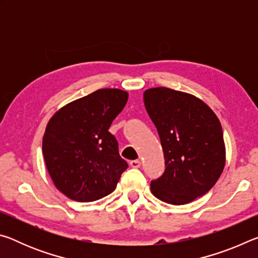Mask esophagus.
Instances as JSON below:
<instances>
[{
	"label": "esophagus",
	"instance_id": "esophagus-1",
	"mask_svg": "<svg viewBox=\"0 0 258 258\" xmlns=\"http://www.w3.org/2000/svg\"><path fill=\"white\" fill-rule=\"evenodd\" d=\"M130 165L132 166L133 168H139L140 166H141V161H140V160H132L130 163Z\"/></svg>",
	"mask_w": 258,
	"mask_h": 258
}]
</instances>
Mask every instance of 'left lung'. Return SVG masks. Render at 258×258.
Masks as SVG:
<instances>
[{"label": "left lung", "instance_id": "8db88e82", "mask_svg": "<svg viewBox=\"0 0 258 258\" xmlns=\"http://www.w3.org/2000/svg\"><path fill=\"white\" fill-rule=\"evenodd\" d=\"M147 112L158 131L165 172L151 182L156 198L185 205L202 197L225 166V143L220 120L202 99L168 87L143 93Z\"/></svg>", "mask_w": 258, "mask_h": 258}]
</instances>
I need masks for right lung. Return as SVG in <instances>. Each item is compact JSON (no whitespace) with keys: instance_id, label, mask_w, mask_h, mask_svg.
Returning a JSON list of instances; mask_svg holds the SVG:
<instances>
[{"instance_id":"1","label":"right lung","mask_w":258,"mask_h":258,"mask_svg":"<svg viewBox=\"0 0 258 258\" xmlns=\"http://www.w3.org/2000/svg\"><path fill=\"white\" fill-rule=\"evenodd\" d=\"M127 99L126 91L100 89L67 103L50 118L43 157L53 184L69 199L94 202L116 189L128 165L108 130Z\"/></svg>"}]
</instances>
